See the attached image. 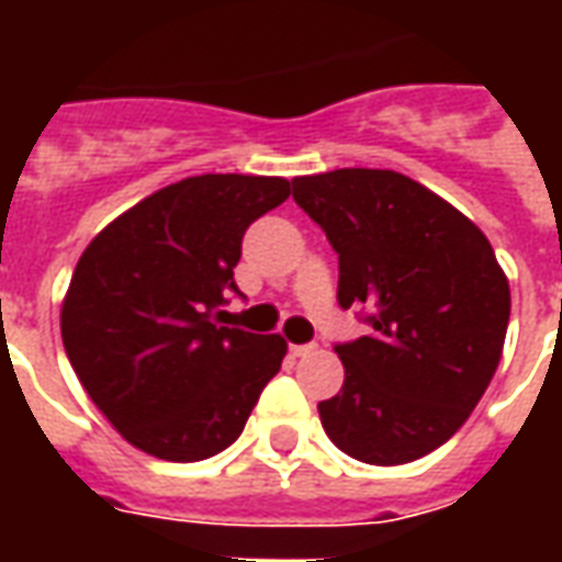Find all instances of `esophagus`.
<instances>
[{
	"mask_svg": "<svg viewBox=\"0 0 562 562\" xmlns=\"http://www.w3.org/2000/svg\"><path fill=\"white\" fill-rule=\"evenodd\" d=\"M289 352H292L294 358H306V355L316 352V346H313V342H301V346H289Z\"/></svg>",
	"mask_w": 562,
	"mask_h": 562,
	"instance_id": "34e87169",
	"label": "esophagus"
}]
</instances>
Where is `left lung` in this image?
Returning a JSON list of instances; mask_svg holds the SVG:
<instances>
[{
  "label": "left lung",
  "instance_id": "8db88e82",
  "mask_svg": "<svg viewBox=\"0 0 562 562\" xmlns=\"http://www.w3.org/2000/svg\"><path fill=\"white\" fill-rule=\"evenodd\" d=\"M292 198L340 258L337 301L367 337L337 342L342 389L318 403L349 458L394 467L458 434L503 355L508 280L460 210L397 171L337 168L292 180Z\"/></svg>",
  "mask_w": 562,
  "mask_h": 562
}]
</instances>
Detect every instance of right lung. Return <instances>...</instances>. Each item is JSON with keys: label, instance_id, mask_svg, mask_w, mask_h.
Segmentation results:
<instances>
[{"label": "right lung", "instance_id": "1", "mask_svg": "<svg viewBox=\"0 0 562 562\" xmlns=\"http://www.w3.org/2000/svg\"><path fill=\"white\" fill-rule=\"evenodd\" d=\"M289 195L282 177H186L83 249L59 318L66 355L140 451L173 463L220 454L280 373L285 340L228 328L225 304L240 294L246 228Z\"/></svg>", "mask_w": 562, "mask_h": 562}]
</instances>
